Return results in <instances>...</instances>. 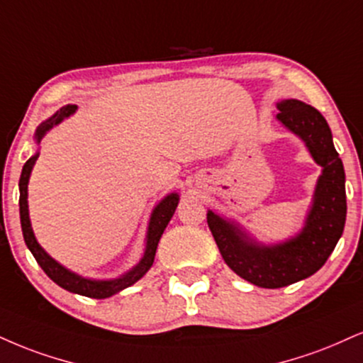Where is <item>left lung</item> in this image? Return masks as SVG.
<instances>
[{"mask_svg":"<svg viewBox=\"0 0 363 363\" xmlns=\"http://www.w3.org/2000/svg\"><path fill=\"white\" fill-rule=\"evenodd\" d=\"M279 120L306 142L313 159L323 167L304 230L282 245L260 247L237 226L208 213V226L226 265L265 289L286 287L320 270L342 237L347 218L345 170L326 120L316 108L298 99L279 103Z\"/></svg>","mask_w":363,"mask_h":363,"instance_id":"left-lung-1","label":"left lung"}]
</instances>
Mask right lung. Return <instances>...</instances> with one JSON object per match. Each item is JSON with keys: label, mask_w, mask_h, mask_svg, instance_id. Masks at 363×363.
Returning <instances> with one entry per match:
<instances>
[{"label": "right lung", "mask_w": 363, "mask_h": 363, "mask_svg": "<svg viewBox=\"0 0 363 363\" xmlns=\"http://www.w3.org/2000/svg\"><path fill=\"white\" fill-rule=\"evenodd\" d=\"M76 111V104H67V106L60 108L59 111L55 113L54 116L49 118L47 121L37 128V133H35V138L40 142V138L45 135L47 130H50L52 126L60 123L64 118ZM38 159V154L33 155L32 159H28L23 165V170H21L20 176V221H21V231H23V238L30 252L33 253L37 264L43 269V272L49 276L55 284H59L60 287L69 292H76V294L86 296V298H94V299H104L110 298V296L116 294L125 287H130L135 284L138 279H142L147 274V270L152 267L155 259V250L157 245H159V240L162 237L165 226L169 225L170 218H172L174 211H176L179 196L177 194H169L167 198L160 201V204L154 209V215L150 218V225H148V235H147V250L143 259L140 260V264L133 270H130L128 274L120 279H115V281H89V279H82L76 274L69 272L67 269H64L62 265H59L54 259H50L45 252L42 250V247L38 245L37 240L33 237L32 225H30L28 218V204H27V186H28V177L30 172H32V167L35 160Z\"/></svg>", "instance_id": "add662e5"}]
</instances>
